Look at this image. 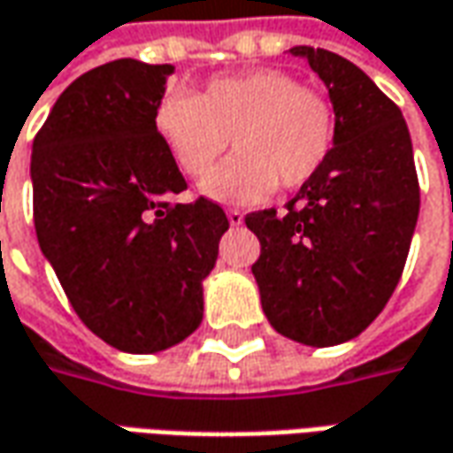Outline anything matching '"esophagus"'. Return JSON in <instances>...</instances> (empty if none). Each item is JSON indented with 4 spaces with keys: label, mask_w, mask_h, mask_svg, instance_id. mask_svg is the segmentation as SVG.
<instances>
[{
    "label": "esophagus",
    "mask_w": 453,
    "mask_h": 453,
    "mask_svg": "<svg viewBox=\"0 0 453 453\" xmlns=\"http://www.w3.org/2000/svg\"><path fill=\"white\" fill-rule=\"evenodd\" d=\"M227 220H230V226H242V212L238 208H230L227 211Z\"/></svg>",
    "instance_id": "obj_1"
}]
</instances>
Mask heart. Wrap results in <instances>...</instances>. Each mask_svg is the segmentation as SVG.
Segmentation results:
<instances>
[{"instance_id": "obj_1", "label": "heart", "mask_w": 453, "mask_h": 453, "mask_svg": "<svg viewBox=\"0 0 453 453\" xmlns=\"http://www.w3.org/2000/svg\"><path fill=\"white\" fill-rule=\"evenodd\" d=\"M155 130L190 178L208 175L227 150H238L203 193L226 203H257L278 188H301L328 160L335 137L331 102L280 70L218 77L200 95L175 89L155 110Z\"/></svg>"}]
</instances>
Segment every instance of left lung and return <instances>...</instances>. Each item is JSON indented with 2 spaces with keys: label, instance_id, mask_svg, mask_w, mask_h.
Wrapping results in <instances>:
<instances>
[{
  "label": "left lung",
  "instance_id": "obj_1",
  "mask_svg": "<svg viewBox=\"0 0 453 453\" xmlns=\"http://www.w3.org/2000/svg\"><path fill=\"white\" fill-rule=\"evenodd\" d=\"M328 87L335 137L328 160L278 212L245 215L260 241L253 275L275 331L335 346L366 331L403 273L418 218L406 119L366 72L328 50L293 47Z\"/></svg>",
  "mask_w": 453,
  "mask_h": 453
}]
</instances>
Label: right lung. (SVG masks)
I'll list each match as a JSON object with an SVG mask.
<instances>
[{
	"instance_id": "right-lung-1",
	"label": "right lung",
	"mask_w": 453,
	"mask_h": 453,
	"mask_svg": "<svg viewBox=\"0 0 453 453\" xmlns=\"http://www.w3.org/2000/svg\"><path fill=\"white\" fill-rule=\"evenodd\" d=\"M173 65L115 59L77 77L32 145L35 230L74 313L112 349L165 351L197 331L227 218L173 203L188 182L155 130Z\"/></svg>"
}]
</instances>
